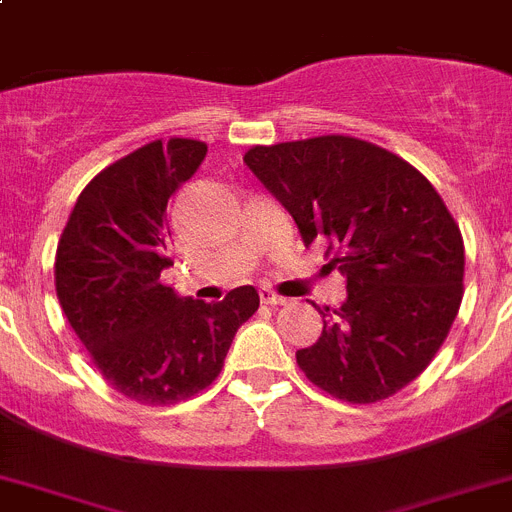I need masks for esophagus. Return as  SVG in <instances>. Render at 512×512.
<instances>
[{
  "label": "esophagus",
  "instance_id": "obj_1",
  "mask_svg": "<svg viewBox=\"0 0 512 512\" xmlns=\"http://www.w3.org/2000/svg\"><path fill=\"white\" fill-rule=\"evenodd\" d=\"M260 301L262 304H270V306H283L288 299L278 296V293L270 291V288H260Z\"/></svg>",
  "mask_w": 512,
  "mask_h": 512
}]
</instances>
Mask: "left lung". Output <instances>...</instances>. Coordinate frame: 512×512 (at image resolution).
Segmentation results:
<instances>
[{
  "label": "left lung",
  "instance_id": "8db88e82",
  "mask_svg": "<svg viewBox=\"0 0 512 512\" xmlns=\"http://www.w3.org/2000/svg\"><path fill=\"white\" fill-rule=\"evenodd\" d=\"M244 162L348 281V299L319 309V340L296 353L306 379L353 404L397 394L433 361L464 296V239L438 190L353 136L252 146Z\"/></svg>",
  "mask_w": 512,
  "mask_h": 512
}]
</instances>
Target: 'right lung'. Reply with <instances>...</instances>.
<instances>
[{"label":"right lung","instance_id":"add662e5","mask_svg":"<svg viewBox=\"0 0 512 512\" xmlns=\"http://www.w3.org/2000/svg\"><path fill=\"white\" fill-rule=\"evenodd\" d=\"M193 139L151 141L92 177L56 250V296L115 391L149 407L195 397L224 368L231 340L260 306L252 286L206 304L159 281L167 201L206 159Z\"/></svg>","mask_w":512,"mask_h":512}]
</instances>
